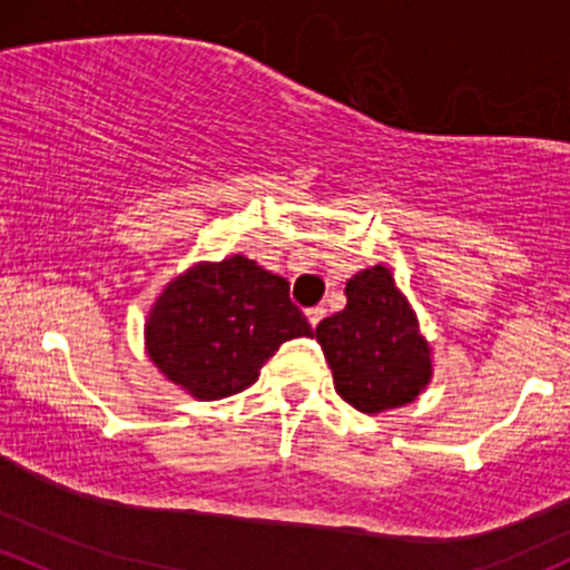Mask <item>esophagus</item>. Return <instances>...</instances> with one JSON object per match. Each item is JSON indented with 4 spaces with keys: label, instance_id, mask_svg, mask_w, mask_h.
I'll return each mask as SVG.
<instances>
[{
    "label": "esophagus",
    "instance_id": "obj_1",
    "mask_svg": "<svg viewBox=\"0 0 570 570\" xmlns=\"http://www.w3.org/2000/svg\"><path fill=\"white\" fill-rule=\"evenodd\" d=\"M324 314H327V311H324V305H314V308L305 311V316H308L311 327H316V324L322 322V318H324Z\"/></svg>",
    "mask_w": 570,
    "mask_h": 570
}]
</instances>
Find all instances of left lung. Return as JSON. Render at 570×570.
Wrapping results in <instances>:
<instances>
[{"label":"left lung","mask_w":570,"mask_h":570,"mask_svg":"<svg viewBox=\"0 0 570 570\" xmlns=\"http://www.w3.org/2000/svg\"><path fill=\"white\" fill-rule=\"evenodd\" d=\"M316 341L335 392L362 414L411 403L433 376L414 308L381 265L348 278L346 308L318 322Z\"/></svg>","instance_id":"8db88e82"}]
</instances>
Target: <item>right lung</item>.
<instances>
[{"label": "right lung", "mask_w": 570, "mask_h": 570, "mask_svg": "<svg viewBox=\"0 0 570 570\" xmlns=\"http://www.w3.org/2000/svg\"><path fill=\"white\" fill-rule=\"evenodd\" d=\"M314 335L289 284L235 254L199 262L170 281L146 322L154 365L197 400L243 392L292 337Z\"/></svg>", "instance_id": "obj_1"}]
</instances>
